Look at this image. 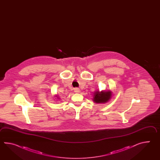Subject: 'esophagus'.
Segmentation results:
<instances>
[{"instance_id": "esophagus-1", "label": "esophagus", "mask_w": 160, "mask_h": 160, "mask_svg": "<svg viewBox=\"0 0 160 160\" xmlns=\"http://www.w3.org/2000/svg\"><path fill=\"white\" fill-rule=\"evenodd\" d=\"M74 92L77 93H79L81 92V90L79 88H76L74 89Z\"/></svg>"}]
</instances>
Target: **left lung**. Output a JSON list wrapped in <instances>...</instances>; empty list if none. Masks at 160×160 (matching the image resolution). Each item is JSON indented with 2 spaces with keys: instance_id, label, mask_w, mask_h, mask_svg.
I'll return each mask as SVG.
<instances>
[{
  "instance_id": "left-lung-1",
  "label": "left lung",
  "mask_w": 160,
  "mask_h": 160,
  "mask_svg": "<svg viewBox=\"0 0 160 160\" xmlns=\"http://www.w3.org/2000/svg\"><path fill=\"white\" fill-rule=\"evenodd\" d=\"M112 92L110 90H96L93 93L92 101L95 103H105L109 102L112 97Z\"/></svg>"
}]
</instances>
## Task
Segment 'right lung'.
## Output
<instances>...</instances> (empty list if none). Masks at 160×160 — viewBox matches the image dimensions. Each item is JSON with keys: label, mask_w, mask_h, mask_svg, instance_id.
Instances as JSON below:
<instances>
[{"label": "right lung", "mask_w": 160, "mask_h": 160, "mask_svg": "<svg viewBox=\"0 0 160 160\" xmlns=\"http://www.w3.org/2000/svg\"><path fill=\"white\" fill-rule=\"evenodd\" d=\"M54 97H55V99H56V98H57V99H60V98L59 97V96H58V95H54Z\"/></svg>", "instance_id": "add662e5"}]
</instances>
